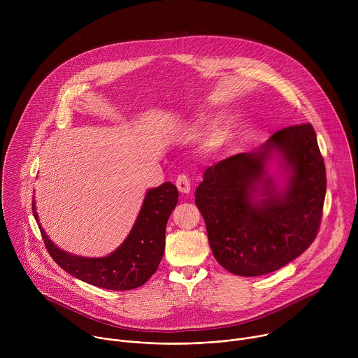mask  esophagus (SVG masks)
<instances>
[{
    "label": "esophagus",
    "instance_id": "34e87169",
    "mask_svg": "<svg viewBox=\"0 0 358 358\" xmlns=\"http://www.w3.org/2000/svg\"><path fill=\"white\" fill-rule=\"evenodd\" d=\"M176 185L181 194H188L191 191V182L189 178L185 174H180L176 180Z\"/></svg>",
    "mask_w": 358,
    "mask_h": 358
}]
</instances>
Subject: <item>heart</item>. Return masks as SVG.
<instances>
[{
  "instance_id": "obj_1",
  "label": "heart",
  "mask_w": 358,
  "mask_h": 358,
  "mask_svg": "<svg viewBox=\"0 0 358 358\" xmlns=\"http://www.w3.org/2000/svg\"><path fill=\"white\" fill-rule=\"evenodd\" d=\"M229 137V129L227 126H217L213 129L210 134V144L211 145H221Z\"/></svg>"
}]
</instances>
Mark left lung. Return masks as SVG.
Listing matches in <instances>:
<instances>
[{"instance_id": "8db88e82", "label": "left lung", "mask_w": 358, "mask_h": 358, "mask_svg": "<svg viewBox=\"0 0 358 358\" xmlns=\"http://www.w3.org/2000/svg\"><path fill=\"white\" fill-rule=\"evenodd\" d=\"M275 155L287 173L283 189L267 171ZM324 196V160L313 126L306 123L285 127L258 150L208 167L195 203L218 264L238 276H261L312 245Z\"/></svg>"}]
</instances>
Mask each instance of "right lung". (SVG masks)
<instances>
[{
  "instance_id": "right-lung-1",
  "label": "right lung",
  "mask_w": 358,
  "mask_h": 358,
  "mask_svg": "<svg viewBox=\"0 0 358 358\" xmlns=\"http://www.w3.org/2000/svg\"><path fill=\"white\" fill-rule=\"evenodd\" d=\"M178 202V191L170 181L147 191L137 220L124 242L103 258H85L59 249L39 231L52 259L72 276L109 290H130L143 286L156 273L166 249L167 221ZM32 211L39 224L35 201Z\"/></svg>"
}]
</instances>
